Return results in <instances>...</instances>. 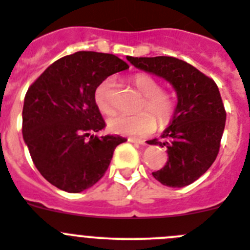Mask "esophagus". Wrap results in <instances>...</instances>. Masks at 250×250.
Here are the masks:
<instances>
[{
    "label": "esophagus",
    "mask_w": 250,
    "mask_h": 250,
    "mask_svg": "<svg viewBox=\"0 0 250 250\" xmlns=\"http://www.w3.org/2000/svg\"><path fill=\"white\" fill-rule=\"evenodd\" d=\"M131 142L138 143V145H142V146H147V141L146 140H140V138H131Z\"/></svg>",
    "instance_id": "obj_1"
}]
</instances>
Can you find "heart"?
<instances>
[{
	"label": "heart",
	"mask_w": 250,
	"mask_h": 250,
	"mask_svg": "<svg viewBox=\"0 0 250 250\" xmlns=\"http://www.w3.org/2000/svg\"><path fill=\"white\" fill-rule=\"evenodd\" d=\"M134 86L145 95L142 108L153 113L160 122H167L171 118L175 108L173 99L168 93L162 92L161 84L156 78L148 74H137L133 78ZM94 101L98 109L104 114L114 112L113 102V79L103 80L94 93ZM148 112L138 114H117L108 121V127L112 132L128 136H147L156 128V118Z\"/></svg>",
	"instance_id": "obj_1"
}]
</instances>
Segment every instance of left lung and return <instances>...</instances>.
<instances>
[{
	"label": "left lung",
	"mask_w": 250,
	"mask_h": 250,
	"mask_svg": "<svg viewBox=\"0 0 250 250\" xmlns=\"http://www.w3.org/2000/svg\"><path fill=\"white\" fill-rule=\"evenodd\" d=\"M127 60L140 70L162 78L177 95L164 142L147 141L167 148V162L152 172L162 185L184 188L209 170L218 156L227 113L215 82L186 62L172 56L133 58Z\"/></svg>",
	"instance_id": "obj_1"
}]
</instances>
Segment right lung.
<instances>
[{
    "label": "right lung",
    "instance_id": "right-lung-1",
    "mask_svg": "<svg viewBox=\"0 0 250 250\" xmlns=\"http://www.w3.org/2000/svg\"><path fill=\"white\" fill-rule=\"evenodd\" d=\"M129 68L112 54L78 51L41 74L25 95L22 136L39 172L58 188L77 194L103 177L125 138L94 136L105 127L94 101L109 75Z\"/></svg>",
    "mask_w": 250,
    "mask_h": 250
}]
</instances>
